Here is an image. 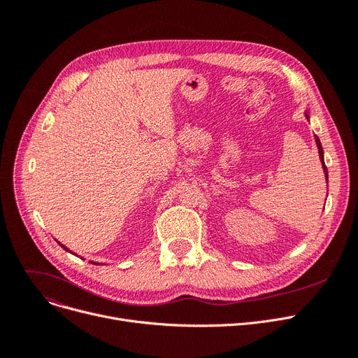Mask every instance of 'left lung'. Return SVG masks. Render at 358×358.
<instances>
[{"label": "left lung", "mask_w": 358, "mask_h": 358, "mask_svg": "<svg viewBox=\"0 0 358 358\" xmlns=\"http://www.w3.org/2000/svg\"><path fill=\"white\" fill-rule=\"evenodd\" d=\"M306 117L309 119V115L306 113ZM315 141H316V146H317V150H319V158H321V162H322V168H324V173H325V177H327V182H328V169H327V165L324 162V149H322V145H321V141H319L317 136H315Z\"/></svg>", "instance_id": "obj_1"}]
</instances>
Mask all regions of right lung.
I'll list each match as a JSON object with an SVG mask.
<instances>
[{"instance_id": "right-lung-1", "label": "right lung", "mask_w": 358, "mask_h": 358, "mask_svg": "<svg viewBox=\"0 0 358 358\" xmlns=\"http://www.w3.org/2000/svg\"><path fill=\"white\" fill-rule=\"evenodd\" d=\"M58 243H59V245H61V247H62V248H64V250H65V251H69V250H68V248H66V247H64V245H62V243H61V242H58Z\"/></svg>"}]
</instances>
